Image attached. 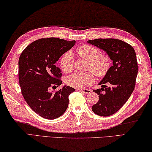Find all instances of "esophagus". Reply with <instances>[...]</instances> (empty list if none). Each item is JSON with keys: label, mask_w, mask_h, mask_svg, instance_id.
<instances>
[{"label": "esophagus", "mask_w": 152, "mask_h": 152, "mask_svg": "<svg viewBox=\"0 0 152 152\" xmlns=\"http://www.w3.org/2000/svg\"><path fill=\"white\" fill-rule=\"evenodd\" d=\"M77 90H78L79 91H81L83 94H89L91 93V89H77Z\"/></svg>", "instance_id": "esophagus-1"}]
</instances>
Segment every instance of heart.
Listing matches in <instances>:
<instances>
[{
	"mask_svg": "<svg viewBox=\"0 0 152 152\" xmlns=\"http://www.w3.org/2000/svg\"><path fill=\"white\" fill-rule=\"evenodd\" d=\"M79 57L89 61V69L97 77L105 76L110 68L111 60L107 55L101 54V50L91 45H83L76 49ZM60 65L62 71L65 73L70 72L73 66V56L71 51H67L61 58ZM94 74L74 73L68 76L66 83L69 86L77 89H83L94 83Z\"/></svg>",
	"mask_w": 152,
	"mask_h": 152,
	"instance_id": "obj_1",
	"label": "heart"
}]
</instances>
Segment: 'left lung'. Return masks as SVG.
I'll return each mask as SVG.
<instances>
[{
  "mask_svg": "<svg viewBox=\"0 0 152 152\" xmlns=\"http://www.w3.org/2000/svg\"><path fill=\"white\" fill-rule=\"evenodd\" d=\"M87 42L104 50L113 61V65L99 83L102 88L94 90L99 95V101L92 106L97 115L110 116L121 108L134 90L138 71L135 51L119 39H97Z\"/></svg>",
  "mask_w": 152,
  "mask_h": 152,
  "instance_id": "1",
  "label": "left lung"
}]
</instances>
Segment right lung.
<instances>
[{
	"instance_id": "right-lung-1",
	"label": "right lung",
	"mask_w": 152,
	"mask_h": 152,
	"mask_svg": "<svg viewBox=\"0 0 152 152\" xmlns=\"http://www.w3.org/2000/svg\"><path fill=\"white\" fill-rule=\"evenodd\" d=\"M75 44V41L55 37L40 39L20 54L18 79L21 93L29 107L42 118H58L67 109L69 96L75 89L65 86L57 91L50 90L62 83V73L55 63Z\"/></svg>"
}]
</instances>
